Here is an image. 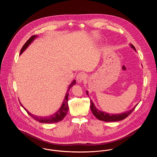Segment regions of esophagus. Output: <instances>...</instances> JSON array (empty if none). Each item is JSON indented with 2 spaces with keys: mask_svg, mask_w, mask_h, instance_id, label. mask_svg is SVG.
<instances>
[{
  "mask_svg": "<svg viewBox=\"0 0 157 157\" xmlns=\"http://www.w3.org/2000/svg\"><path fill=\"white\" fill-rule=\"evenodd\" d=\"M85 78V74L83 72H80L77 76V80L78 83H82Z\"/></svg>",
  "mask_w": 157,
  "mask_h": 157,
  "instance_id": "34e87169",
  "label": "esophagus"
}]
</instances>
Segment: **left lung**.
I'll return each mask as SVG.
<instances>
[{
    "mask_svg": "<svg viewBox=\"0 0 157 157\" xmlns=\"http://www.w3.org/2000/svg\"><path fill=\"white\" fill-rule=\"evenodd\" d=\"M131 47L135 51H136V49L134 47V46L132 44H129ZM86 94L88 95V91L86 90ZM90 109L91 111L92 112V113L94 114V115L98 120H101V121H106V122H112V121H120V120H123L124 119H125L126 117H128L132 112H133V111L134 110L135 107L137 106V105H136L134 107L131 109L129 111H126V112H123L121 113H115V114H109V113L107 112H103L101 111L100 110H99L98 109H97L94 102L92 101V100H90Z\"/></svg>",
    "mask_w": 157,
    "mask_h": 157,
    "instance_id": "8db88e82",
    "label": "left lung"
}]
</instances>
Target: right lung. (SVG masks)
Listing matches in <instances>:
<instances>
[{"instance_id":"right-lung-1","label":"right lung","mask_w":157,"mask_h":157,"mask_svg":"<svg viewBox=\"0 0 157 157\" xmlns=\"http://www.w3.org/2000/svg\"><path fill=\"white\" fill-rule=\"evenodd\" d=\"M38 36H33L32 37H31L28 40L27 42L25 44V45L23 46L21 52H20V55H21L22 54L23 52L28 47V46L30 45ZM76 82L75 80H73V81L71 82V83L69 85V86H68V89L67 91V94L65 95L64 100L62 104L61 107L59 108V109L54 113H53L51 115L49 116H47V117H39V116H36V115H34L33 114H31L29 112H28L23 106L21 104V103L20 102L21 106L24 108V109L27 112V113L31 116L34 120H36V121L40 122V123H57L59 121H62L65 117L67 115L68 110H69V106H68V104H67V101H68V95H69V91L70 89L71 88L72 86H73V85H75Z\"/></svg>"}]
</instances>
